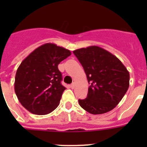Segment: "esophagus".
I'll list each match as a JSON object with an SVG mask.
<instances>
[{
  "label": "esophagus",
  "instance_id": "34e87169",
  "mask_svg": "<svg viewBox=\"0 0 147 147\" xmlns=\"http://www.w3.org/2000/svg\"><path fill=\"white\" fill-rule=\"evenodd\" d=\"M74 87H75L74 83H73V84H71V85H70V88H72V89H74Z\"/></svg>",
  "mask_w": 147,
  "mask_h": 147
}]
</instances>
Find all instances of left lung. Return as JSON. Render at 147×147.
Listing matches in <instances>:
<instances>
[{"label":"left lung","mask_w":147,"mask_h":147,"mask_svg":"<svg viewBox=\"0 0 147 147\" xmlns=\"http://www.w3.org/2000/svg\"><path fill=\"white\" fill-rule=\"evenodd\" d=\"M89 83L88 96L80 105L91 114H103L116 107L129 88V74L115 56L96 45L73 51Z\"/></svg>","instance_id":"8db88e82"}]
</instances>
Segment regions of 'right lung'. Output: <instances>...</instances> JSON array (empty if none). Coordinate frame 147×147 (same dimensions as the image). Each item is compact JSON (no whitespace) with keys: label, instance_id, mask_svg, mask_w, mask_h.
I'll return each mask as SVG.
<instances>
[{"label":"right lung","instance_id":"1","mask_svg":"<svg viewBox=\"0 0 147 147\" xmlns=\"http://www.w3.org/2000/svg\"><path fill=\"white\" fill-rule=\"evenodd\" d=\"M71 51L54 43H45L23 59L17 70L15 91L30 113L46 115L58 107L63 91L58 65Z\"/></svg>","mask_w":147,"mask_h":147}]
</instances>
